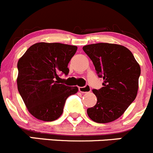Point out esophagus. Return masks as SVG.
<instances>
[{
  "label": "esophagus",
  "instance_id": "1",
  "mask_svg": "<svg viewBox=\"0 0 153 153\" xmlns=\"http://www.w3.org/2000/svg\"><path fill=\"white\" fill-rule=\"evenodd\" d=\"M79 91L82 93H87L91 91V88L89 85H85L84 87H79Z\"/></svg>",
  "mask_w": 153,
  "mask_h": 153
}]
</instances>
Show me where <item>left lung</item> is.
<instances>
[{"label":"left lung","mask_w":153,"mask_h":153,"mask_svg":"<svg viewBox=\"0 0 153 153\" xmlns=\"http://www.w3.org/2000/svg\"><path fill=\"white\" fill-rule=\"evenodd\" d=\"M82 49L104 79L102 88L92 90L97 101L87 114L97 123L115 121L136 98L140 67L131 52L122 45L99 43Z\"/></svg>","instance_id":"1"}]
</instances>
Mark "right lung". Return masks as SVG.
<instances>
[{"label":"right lung","mask_w":153,"mask_h":153,"mask_svg":"<svg viewBox=\"0 0 153 153\" xmlns=\"http://www.w3.org/2000/svg\"><path fill=\"white\" fill-rule=\"evenodd\" d=\"M77 46L40 42L32 45L19 60L17 86L27 110L45 122L62 116L65 101L78 91L76 86L59 83V74L68 75V63Z\"/></svg>","instance_id":"add662e5"}]
</instances>
